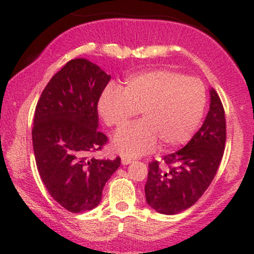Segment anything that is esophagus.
<instances>
[{
	"label": "esophagus",
	"mask_w": 254,
	"mask_h": 254,
	"mask_svg": "<svg viewBox=\"0 0 254 254\" xmlns=\"http://www.w3.org/2000/svg\"><path fill=\"white\" fill-rule=\"evenodd\" d=\"M131 162H133V158H129V157H123V159H121L123 165H128V164H130Z\"/></svg>",
	"instance_id": "1"
}]
</instances>
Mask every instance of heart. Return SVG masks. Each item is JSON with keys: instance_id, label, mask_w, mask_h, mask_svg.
<instances>
[{"instance_id": "heart-1", "label": "heart", "mask_w": 254, "mask_h": 254, "mask_svg": "<svg viewBox=\"0 0 254 254\" xmlns=\"http://www.w3.org/2000/svg\"><path fill=\"white\" fill-rule=\"evenodd\" d=\"M207 93L203 83L169 69L129 76L123 90L109 85L98 100V112L107 126L124 127L141 113L142 121L114 135L117 152L135 157L152 150L184 144L199 126Z\"/></svg>"}]
</instances>
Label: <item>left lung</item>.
Segmentation results:
<instances>
[{"label":"left lung","mask_w":254,"mask_h":254,"mask_svg":"<svg viewBox=\"0 0 254 254\" xmlns=\"http://www.w3.org/2000/svg\"><path fill=\"white\" fill-rule=\"evenodd\" d=\"M225 116L220 97L210 89V106L202 126L180 150L149 164L147 203L161 214L175 215L193 206L213 182L223 157Z\"/></svg>","instance_id":"8db88e82"}]
</instances>
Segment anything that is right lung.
Here are the masks:
<instances>
[{
  "label": "right lung",
  "mask_w": 254,
  "mask_h": 254,
  "mask_svg": "<svg viewBox=\"0 0 254 254\" xmlns=\"http://www.w3.org/2000/svg\"><path fill=\"white\" fill-rule=\"evenodd\" d=\"M111 76L86 59H74L58 71L36 106L32 143L37 169L52 197L71 213L97 207L103 189L120 166L90 157L106 144L97 105Z\"/></svg>",
  "instance_id": "1"
}]
</instances>
